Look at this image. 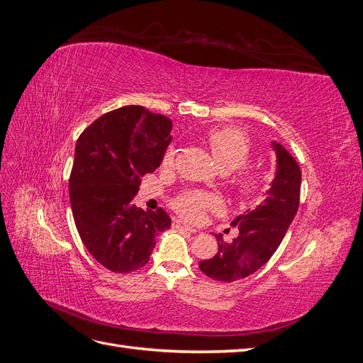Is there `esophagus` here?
Returning a JSON list of instances; mask_svg holds the SVG:
<instances>
[{"mask_svg":"<svg viewBox=\"0 0 363 363\" xmlns=\"http://www.w3.org/2000/svg\"><path fill=\"white\" fill-rule=\"evenodd\" d=\"M174 227L175 228H180V230H188V232H191V233H196L199 232V230H196L195 227H192V225H189V224H186V223H183V221H174Z\"/></svg>","mask_w":363,"mask_h":363,"instance_id":"34e87169","label":"esophagus"}]
</instances>
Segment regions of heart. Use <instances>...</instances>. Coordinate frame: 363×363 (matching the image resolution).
<instances>
[{
	"instance_id": "heart-1",
	"label": "heart",
	"mask_w": 363,
	"mask_h": 363,
	"mask_svg": "<svg viewBox=\"0 0 363 363\" xmlns=\"http://www.w3.org/2000/svg\"><path fill=\"white\" fill-rule=\"evenodd\" d=\"M207 145L212 156L225 172L241 168L232 179V186L240 200H252L265 189V179L255 169L242 168L251 157V144L248 138L238 128H212L207 133ZM177 150L169 145L162 157V167L171 168L175 162ZM174 207L182 216L191 221H200L207 211L221 207L219 196L203 191H188L180 194L174 201Z\"/></svg>"
}]
</instances>
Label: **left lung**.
<instances>
[{
    "label": "left lung",
    "mask_w": 363,
    "mask_h": 363,
    "mask_svg": "<svg viewBox=\"0 0 363 363\" xmlns=\"http://www.w3.org/2000/svg\"><path fill=\"white\" fill-rule=\"evenodd\" d=\"M277 155V169L267 199L255 211L239 215L232 223L239 228L233 242L218 239V252L201 260L200 269L218 281H236L251 276L276 252L300 206L301 171L286 148L272 142Z\"/></svg>",
    "instance_id": "1"
}]
</instances>
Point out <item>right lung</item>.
<instances>
[{"label": "right lung", "instance_id": "right-lung-1", "mask_svg": "<svg viewBox=\"0 0 363 363\" xmlns=\"http://www.w3.org/2000/svg\"><path fill=\"white\" fill-rule=\"evenodd\" d=\"M171 119L142 106L104 113L75 145L69 196L75 227L94 259L112 272L145 267L167 212L135 204L140 179L157 169L171 142Z\"/></svg>", "mask_w": 363, "mask_h": 363}]
</instances>
